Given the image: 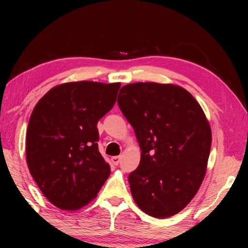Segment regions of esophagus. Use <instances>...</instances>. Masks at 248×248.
<instances>
[{
  "label": "esophagus",
  "mask_w": 248,
  "mask_h": 248,
  "mask_svg": "<svg viewBox=\"0 0 248 248\" xmlns=\"http://www.w3.org/2000/svg\"><path fill=\"white\" fill-rule=\"evenodd\" d=\"M121 161V157L120 155H116V157H111V162H113L114 165H118Z\"/></svg>",
  "instance_id": "1"
}]
</instances>
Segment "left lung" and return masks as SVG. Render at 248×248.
<instances>
[{
	"label": "left lung",
	"mask_w": 248,
	"mask_h": 248,
	"mask_svg": "<svg viewBox=\"0 0 248 248\" xmlns=\"http://www.w3.org/2000/svg\"><path fill=\"white\" fill-rule=\"evenodd\" d=\"M141 149L128 175L134 202L155 218L182 211L206 172L212 134L202 107L184 88L137 82L122 87L117 99Z\"/></svg>",
	"instance_id": "8db88e82"
}]
</instances>
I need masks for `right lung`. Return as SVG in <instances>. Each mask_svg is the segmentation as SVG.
<instances>
[{"mask_svg": "<svg viewBox=\"0 0 248 248\" xmlns=\"http://www.w3.org/2000/svg\"><path fill=\"white\" fill-rule=\"evenodd\" d=\"M120 87V82L62 83L33 108L26 135L27 165L56 208H82L107 181L110 167L98 150L97 124L116 103Z\"/></svg>", "mask_w": 248, "mask_h": 248, "instance_id": "right-lung-1", "label": "right lung"}]
</instances>
